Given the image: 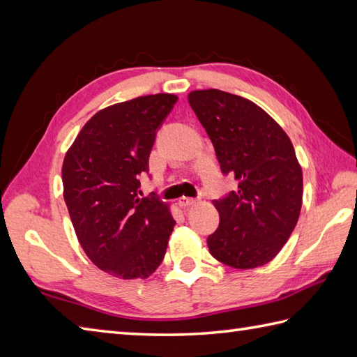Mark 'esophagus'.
<instances>
[{"instance_id":"esophagus-1","label":"esophagus","mask_w":357,"mask_h":357,"mask_svg":"<svg viewBox=\"0 0 357 357\" xmlns=\"http://www.w3.org/2000/svg\"><path fill=\"white\" fill-rule=\"evenodd\" d=\"M196 201H198V199H195V198H185V196H183V198H181V199L178 201V206H179V207H190V206H193V204H196Z\"/></svg>"}]
</instances>
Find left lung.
<instances>
[{"instance_id":"8db88e82","label":"left lung","mask_w":357,"mask_h":357,"mask_svg":"<svg viewBox=\"0 0 357 357\" xmlns=\"http://www.w3.org/2000/svg\"><path fill=\"white\" fill-rule=\"evenodd\" d=\"M193 112L213 142L224 174L238 190L215 199L219 227L207 239L211 256L248 270L275 257L298 224L302 169L275 119L245 98L218 89L188 93Z\"/></svg>"}]
</instances>
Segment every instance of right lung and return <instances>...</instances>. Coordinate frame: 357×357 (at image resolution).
<instances>
[{
  "mask_svg": "<svg viewBox=\"0 0 357 357\" xmlns=\"http://www.w3.org/2000/svg\"><path fill=\"white\" fill-rule=\"evenodd\" d=\"M176 95L113 104L81 128L63 162L64 201L75 233L98 268L146 279L162 262L174 219L169 204L139 198V176Z\"/></svg>",
  "mask_w": 357,
  "mask_h": 357,
  "instance_id": "add662e5",
  "label": "right lung"
}]
</instances>
